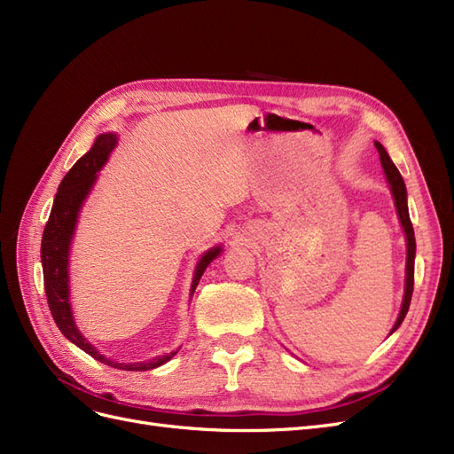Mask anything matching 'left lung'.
<instances>
[{"label":"left lung","instance_id":"left-lung-1","mask_svg":"<svg viewBox=\"0 0 454 454\" xmlns=\"http://www.w3.org/2000/svg\"><path fill=\"white\" fill-rule=\"evenodd\" d=\"M375 147L379 149V155H380V162H382V168L384 174L388 177V184L392 187V195L395 200V208H397V215H400V222L403 225L405 231V237H407V278H405V295H403V305L400 310V316H397V320L392 327L394 333L397 327L402 325L405 314L409 310L411 305V297H413V286H415V250H417V244H415V231H413V223H411V217H409V210H407V191H405V184H403V177L400 174V170L395 168V164L390 160L387 149H384L379 142L375 144Z\"/></svg>","mask_w":454,"mask_h":454}]
</instances>
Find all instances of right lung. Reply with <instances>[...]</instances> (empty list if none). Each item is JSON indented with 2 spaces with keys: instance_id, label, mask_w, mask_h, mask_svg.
Here are the masks:
<instances>
[{
  "instance_id": "1",
  "label": "right lung",
  "mask_w": 454,
  "mask_h": 454,
  "mask_svg": "<svg viewBox=\"0 0 454 454\" xmlns=\"http://www.w3.org/2000/svg\"><path fill=\"white\" fill-rule=\"evenodd\" d=\"M115 142L117 138L114 134L98 136V140L94 142L89 153L81 157L74 164L72 170L64 176V180L59 187V193L54 197L49 222L43 231V240H41V263H43L47 303L62 335L66 339H70L81 350H85L87 354L92 356V358H96L106 365L119 367L125 371H147V369H155L162 364H167L170 358H174L176 352H170L168 356H160V358H155L153 362L130 364V365L115 364L112 360L104 358L98 350H96L92 345H89L87 339L81 335L79 329L75 327L72 309H70V292H67V254H70V242L77 223V214L96 180V172L104 167L109 151L114 149ZM219 252H222V248H212L210 252H206L200 257L197 272H195V280H193V292L202 277V272L210 265V261L219 255Z\"/></svg>"
}]
</instances>
